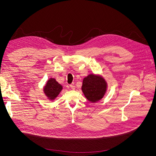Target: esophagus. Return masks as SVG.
<instances>
[{
	"label": "esophagus",
	"mask_w": 156,
	"mask_h": 156,
	"mask_svg": "<svg viewBox=\"0 0 156 156\" xmlns=\"http://www.w3.org/2000/svg\"><path fill=\"white\" fill-rule=\"evenodd\" d=\"M69 87H70V88H71L72 90H75V87L74 86V85H70Z\"/></svg>",
	"instance_id": "1"
}]
</instances>
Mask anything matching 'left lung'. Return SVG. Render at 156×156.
Returning a JSON list of instances; mask_svg holds the SVG:
<instances>
[{"mask_svg":"<svg viewBox=\"0 0 156 156\" xmlns=\"http://www.w3.org/2000/svg\"><path fill=\"white\" fill-rule=\"evenodd\" d=\"M107 84L101 76L92 74L85 77L81 87L87 99L91 102H96L101 100L105 93Z\"/></svg>","mask_w":156,"mask_h":156,"instance_id":"obj_1","label":"left lung"}]
</instances>
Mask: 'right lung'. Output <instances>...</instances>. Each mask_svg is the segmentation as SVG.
<instances>
[{
	"label": "right lung",
	"instance_id": "add662e5",
	"mask_svg": "<svg viewBox=\"0 0 156 156\" xmlns=\"http://www.w3.org/2000/svg\"><path fill=\"white\" fill-rule=\"evenodd\" d=\"M62 87L54 78L49 79L44 88V92L51 100H54L59 95Z\"/></svg>",
	"mask_w": 156,
	"mask_h": 156
}]
</instances>
